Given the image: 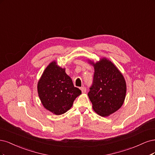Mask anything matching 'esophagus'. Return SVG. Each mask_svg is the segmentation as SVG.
<instances>
[{
	"label": "esophagus",
	"mask_w": 155,
	"mask_h": 155,
	"mask_svg": "<svg viewBox=\"0 0 155 155\" xmlns=\"http://www.w3.org/2000/svg\"><path fill=\"white\" fill-rule=\"evenodd\" d=\"M81 91H82V93H86V88L85 87H84V86L81 87Z\"/></svg>",
	"instance_id": "esophagus-1"
}]
</instances>
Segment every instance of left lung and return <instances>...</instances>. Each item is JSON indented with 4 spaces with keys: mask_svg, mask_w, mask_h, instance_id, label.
Wrapping results in <instances>:
<instances>
[{
    "mask_svg": "<svg viewBox=\"0 0 155 155\" xmlns=\"http://www.w3.org/2000/svg\"><path fill=\"white\" fill-rule=\"evenodd\" d=\"M93 84L88 97L93 109L99 115L107 117L116 112L124 104L126 94V83L122 74L106 58L94 63Z\"/></svg>",
    "mask_w": 155,
    "mask_h": 155,
    "instance_id": "obj_1",
    "label": "left lung"
}]
</instances>
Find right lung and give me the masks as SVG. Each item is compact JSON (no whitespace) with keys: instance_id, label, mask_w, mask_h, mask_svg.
Wrapping results in <instances>:
<instances>
[{"instance_id":"1","label":"right lung","mask_w":155,"mask_h":155,"mask_svg":"<svg viewBox=\"0 0 155 155\" xmlns=\"http://www.w3.org/2000/svg\"><path fill=\"white\" fill-rule=\"evenodd\" d=\"M38 97L43 106L57 115L70 109L75 98L82 93L73 86L71 78L55 61L49 64L37 85Z\"/></svg>"}]
</instances>
